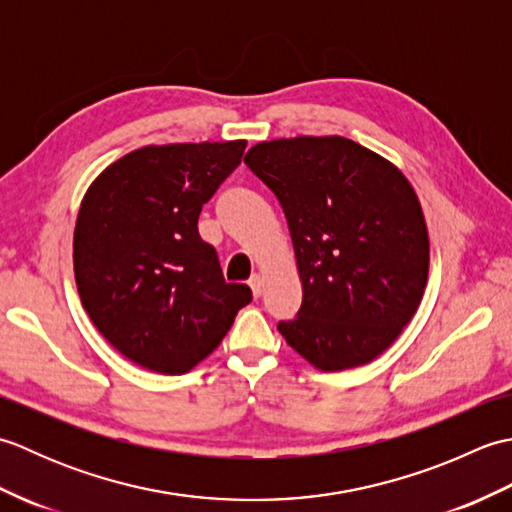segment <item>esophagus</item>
I'll use <instances>...</instances> for the list:
<instances>
[{"label": "esophagus", "mask_w": 512, "mask_h": 512, "mask_svg": "<svg viewBox=\"0 0 512 512\" xmlns=\"http://www.w3.org/2000/svg\"><path fill=\"white\" fill-rule=\"evenodd\" d=\"M248 286H250V290H253V295L255 297H259L264 292V277L259 275V273H255V275H250V279H248Z\"/></svg>", "instance_id": "1"}]
</instances>
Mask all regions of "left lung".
<instances>
[{
  "instance_id": "1",
  "label": "left lung",
  "mask_w": 512,
  "mask_h": 512,
  "mask_svg": "<svg viewBox=\"0 0 512 512\" xmlns=\"http://www.w3.org/2000/svg\"><path fill=\"white\" fill-rule=\"evenodd\" d=\"M244 162L277 195L297 255L303 301L277 330L323 372L374 361L427 286L429 235L409 180L341 136L270 140Z\"/></svg>"
}]
</instances>
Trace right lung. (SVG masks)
Instances as JSON below:
<instances>
[{
	"label": "right lung",
	"mask_w": 512,
	"mask_h": 512,
	"mask_svg": "<svg viewBox=\"0 0 512 512\" xmlns=\"http://www.w3.org/2000/svg\"><path fill=\"white\" fill-rule=\"evenodd\" d=\"M244 149L246 140L136 149L81 202L74 277L83 308L118 352L151 372H189L253 301L246 284H226L198 233L202 206Z\"/></svg>",
	"instance_id": "1"
}]
</instances>
